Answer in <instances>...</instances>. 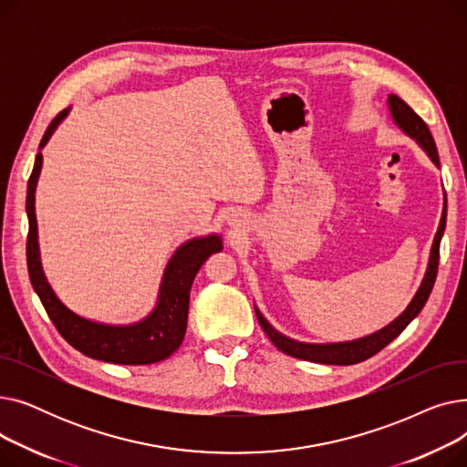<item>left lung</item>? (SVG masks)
Returning a JSON list of instances; mask_svg holds the SVG:
<instances>
[{"mask_svg": "<svg viewBox=\"0 0 467 467\" xmlns=\"http://www.w3.org/2000/svg\"><path fill=\"white\" fill-rule=\"evenodd\" d=\"M388 109L391 119H394L396 125L409 136L412 138L416 143H419L422 150L426 151V155L431 159V162L439 168V155H437V147L435 141L431 138V132L428 129L426 122L416 115L400 96L389 94L388 96ZM445 225H447V194H445V202H443V213H441V221L437 233L433 236V244H431V252H430V261H428V268L426 275L422 278V284L419 287V291L414 293L412 301L407 305V308L396 317L394 322H389L386 327L356 338V340H345V342H324V345H316V342H301L296 338H289L284 333H280L276 327L271 326V322L261 314V310L255 306V316L263 327V331L266 333V337L273 340V345L282 350L287 356L299 358V359H306V361H314V363H326V365H352V363H359L367 358L375 356L377 352H380L386 345H389L391 340L396 337H400V333L414 320L416 316L420 314V310L424 308L431 287L435 284V276H437V265H439V244L441 238H443L445 233Z\"/></svg>", "mask_w": 467, "mask_h": 467, "instance_id": "obj_1", "label": "left lung"}]
</instances>
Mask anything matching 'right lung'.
I'll list each match as a JSON object with an SVG mask.
<instances>
[{
    "mask_svg": "<svg viewBox=\"0 0 467 467\" xmlns=\"http://www.w3.org/2000/svg\"><path fill=\"white\" fill-rule=\"evenodd\" d=\"M69 109L71 108L60 111L45 130L32 176L28 180L26 213L30 233L26 242V259L30 282L58 333L81 354L92 359L119 365H150L162 361L174 354L182 345L187 331L189 293L192 280L212 254L223 250V238H221V234H208L183 242L164 268L155 308L140 322L129 326L100 324L69 310L58 299L43 273L36 219V187L43 166L41 150L51 140L60 122L67 117Z\"/></svg>",
    "mask_w": 467,
    "mask_h": 467,
    "instance_id": "add662e5",
    "label": "right lung"
}]
</instances>
